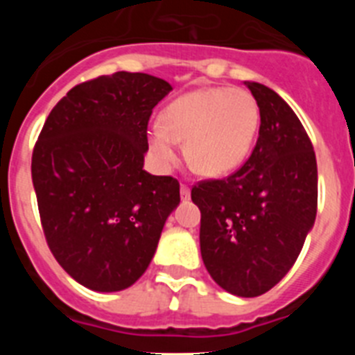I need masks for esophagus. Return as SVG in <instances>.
I'll use <instances>...</instances> for the list:
<instances>
[{
  "instance_id": "34e87169",
  "label": "esophagus",
  "mask_w": 355,
  "mask_h": 355,
  "mask_svg": "<svg viewBox=\"0 0 355 355\" xmlns=\"http://www.w3.org/2000/svg\"><path fill=\"white\" fill-rule=\"evenodd\" d=\"M180 192H181V199H190V188H188V184H184V183H181V187H180Z\"/></svg>"
}]
</instances>
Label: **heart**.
I'll list each match as a JSON object with an SVG mask.
<instances>
[{
    "instance_id": "b5f03b06",
    "label": "heart",
    "mask_w": 355,
    "mask_h": 355,
    "mask_svg": "<svg viewBox=\"0 0 355 355\" xmlns=\"http://www.w3.org/2000/svg\"><path fill=\"white\" fill-rule=\"evenodd\" d=\"M259 128V106L250 92L208 87L178 97L163 112V124L149 130V144L163 163L178 159L184 140L188 163L205 175H224L240 167Z\"/></svg>"
}]
</instances>
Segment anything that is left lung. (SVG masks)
<instances>
[{
  "label": "left lung",
  "instance_id": "obj_1",
  "mask_svg": "<svg viewBox=\"0 0 355 355\" xmlns=\"http://www.w3.org/2000/svg\"><path fill=\"white\" fill-rule=\"evenodd\" d=\"M259 106L249 159L224 180L192 188L200 209V256L216 284L238 297L266 293L299 258L318 205L313 144L283 97L247 81Z\"/></svg>",
  "mask_w": 355,
  "mask_h": 355
}]
</instances>
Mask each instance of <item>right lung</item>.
<instances>
[{"instance_id": "add662e5", "label": "right lung", "mask_w": 355, "mask_h": 355, "mask_svg": "<svg viewBox=\"0 0 355 355\" xmlns=\"http://www.w3.org/2000/svg\"><path fill=\"white\" fill-rule=\"evenodd\" d=\"M172 90L144 72L76 85L48 115L31 180L49 250L74 281L121 291L147 270L180 205L172 175L144 171L153 108Z\"/></svg>"}]
</instances>
